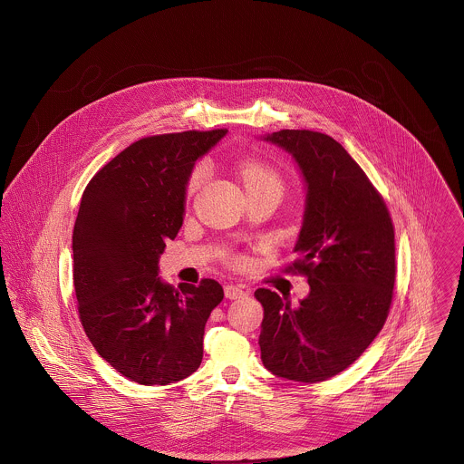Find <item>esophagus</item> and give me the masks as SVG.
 <instances>
[{
	"instance_id": "1",
	"label": "esophagus",
	"mask_w": 464,
	"mask_h": 464,
	"mask_svg": "<svg viewBox=\"0 0 464 464\" xmlns=\"http://www.w3.org/2000/svg\"><path fill=\"white\" fill-rule=\"evenodd\" d=\"M246 295H248V291L243 285H236V284H227L225 285V296L228 300H237V298H243Z\"/></svg>"
}]
</instances>
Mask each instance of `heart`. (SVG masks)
<instances>
[{"mask_svg": "<svg viewBox=\"0 0 464 464\" xmlns=\"http://www.w3.org/2000/svg\"><path fill=\"white\" fill-rule=\"evenodd\" d=\"M205 175V168H198L191 180H189V193L195 191L198 188L201 179ZM241 179H243V184L248 186V184H263V182H271V184H276L278 186V179L276 175L267 169L263 164H257V162H246L241 166Z\"/></svg>", "mask_w": 464, "mask_h": 464, "instance_id": "obj_1", "label": "heart"}]
</instances>
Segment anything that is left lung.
I'll return each instance as SVG.
<instances>
[{
  "label": "left lung",
  "mask_w": 464,
  "mask_h": 464,
  "mask_svg": "<svg viewBox=\"0 0 464 464\" xmlns=\"http://www.w3.org/2000/svg\"><path fill=\"white\" fill-rule=\"evenodd\" d=\"M291 155L305 186L293 252L309 295L296 307L257 289L265 309L261 359L295 382H322L346 370L377 337L395 285V232L388 207L359 164L329 135L280 130L261 135Z\"/></svg>",
  "instance_id": "obj_1"
}]
</instances>
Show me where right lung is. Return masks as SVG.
Here are the masks:
<instances>
[{"label":"right lung","mask_w":464,"mask_h":464,"mask_svg":"<svg viewBox=\"0 0 464 464\" xmlns=\"http://www.w3.org/2000/svg\"><path fill=\"white\" fill-rule=\"evenodd\" d=\"M228 130L166 133L130 144L89 182L72 230V282L83 331L96 352L142 386L189 377L223 287L205 278L180 291L159 259L186 212L197 160Z\"/></svg>","instance_id":"1"}]
</instances>
